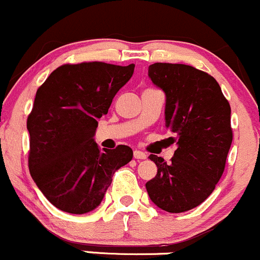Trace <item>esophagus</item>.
<instances>
[{
  "instance_id": "34e87169",
  "label": "esophagus",
  "mask_w": 260,
  "mask_h": 260,
  "mask_svg": "<svg viewBox=\"0 0 260 260\" xmlns=\"http://www.w3.org/2000/svg\"><path fill=\"white\" fill-rule=\"evenodd\" d=\"M134 157H135V159H146V154L145 152H143V151H140V150H135V151H134Z\"/></svg>"
}]
</instances>
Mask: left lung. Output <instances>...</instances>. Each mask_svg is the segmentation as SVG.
<instances>
[{
  "label": "left lung",
  "mask_w": 260,
  "mask_h": 260,
  "mask_svg": "<svg viewBox=\"0 0 260 260\" xmlns=\"http://www.w3.org/2000/svg\"><path fill=\"white\" fill-rule=\"evenodd\" d=\"M148 72L165 93V125L178 148L170 164L150 155L157 174L145 186L157 208L183 213L202 204L223 175L233 140L230 105L216 80L192 66L156 62Z\"/></svg>",
  "instance_id": "8db88e82"
}]
</instances>
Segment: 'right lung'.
Segmentation results:
<instances>
[{
  "instance_id": "obj_1",
  "label": "right lung",
  "mask_w": 260,
  "mask_h": 260,
  "mask_svg": "<svg viewBox=\"0 0 260 260\" xmlns=\"http://www.w3.org/2000/svg\"><path fill=\"white\" fill-rule=\"evenodd\" d=\"M134 68L66 63L37 90L27 117L28 168L37 188L60 210L85 214L98 208L115 171L133 159L126 145L101 151L93 136Z\"/></svg>"
}]
</instances>
